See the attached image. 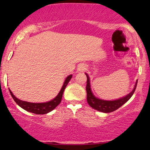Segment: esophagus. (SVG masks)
Returning a JSON list of instances; mask_svg holds the SVG:
<instances>
[{"instance_id": "34e87169", "label": "esophagus", "mask_w": 150, "mask_h": 150, "mask_svg": "<svg viewBox=\"0 0 150 150\" xmlns=\"http://www.w3.org/2000/svg\"><path fill=\"white\" fill-rule=\"evenodd\" d=\"M85 69H86V67H85V65H84V64H80V65H79V66H78L77 71H83Z\"/></svg>"}]
</instances>
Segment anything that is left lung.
Returning a JSON list of instances; mask_svg holds the SVG:
<instances>
[{
    "label": "left lung",
    "instance_id": "obj_1",
    "mask_svg": "<svg viewBox=\"0 0 150 150\" xmlns=\"http://www.w3.org/2000/svg\"><path fill=\"white\" fill-rule=\"evenodd\" d=\"M87 76V87H86V91H87V100L88 104L89 106L92 107L94 109L98 110V111L102 112H111L112 111H115L119 108L121 107L123 104H124L126 102L129 100V99L132 97L133 93H134L135 89H136L137 81L135 84V86L134 87V89L130 92L128 95L123 97L120 99L112 100V101H107V100H103L99 98H97L96 96L92 93L91 87H90V80L89 78V76L87 74H85Z\"/></svg>",
    "mask_w": 150,
    "mask_h": 150
}]
</instances>
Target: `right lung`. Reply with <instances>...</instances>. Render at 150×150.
<instances>
[{
	"label": "right lung",
	"mask_w": 150,
	"mask_h": 150,
	"mask_svg": "<svg viewBox=\"0 0 150 150\" xmlns=\"http://www.w3.org/2000/svg\"><path fill=\"white\" fill-rule=\"evenodd\" d=\"M71 77H72V75H69L66 78L60 92H59L56 98L52 100H50V102H44V103H31V102L22 101V100H20L18 98H16L15 96H13V94L12 93L11 90H9L12 98L14 100V101L16 102V104L18 105H19L23 109L37 115L46 114L49 112L52 111L53 109H54L60 104L61 99H62L63 91H64L65 87H66L67 84H68L69 81H70Z\"/></svg>",
	"instance_id": "add662e5"
}]
</instances>
